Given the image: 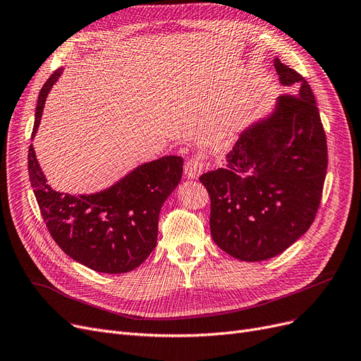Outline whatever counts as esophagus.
Returning a JSON list of instances; mask_svg holds the SVG:
<instances>
[{
	"instance_id": "34e87169",
	"label": "esophagus",
	"mask_w": 361,
	"mask_h": 361,
	"mask_svg": "<svg viewBox=\"0 0 361 361\" xmlns=\"http://www.w3.org/2000/svg\"><path fill=\"white\" fill-rule=\"evenodd\" d=\"M204 170H206V163L200 155L191 157L185 164V175L188 179H197Z\"/></svg>"
}]
</instances>
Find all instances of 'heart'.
I'll return each mask as SVG.
<instances>
[{
    "label": "heart",
    "instance_id": "1",
    "mask_svg": "<svg viewBox=\"0 0 361 361\" xmlns=\"http://www.w3.org/2000/svg\"><path fill=\"white\" fill-rule=\"evenodd\" d=\"M230 135H231V130L228 128L226 133H224V137H222V139H224V140H228Z\"/></svg>",
    "mask_w": 361,
    "mask_h": 361
}]
</instances>
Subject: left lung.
I'll use <instances>...</instances> for the list:
<instances>
[{"mask_svg":"<svg viewBox=\"0 0 361 361\" xmlns=\"http://www.w3.org/2000/svg\"><path fill=\"white\" fill-rule=\"evenodd\" d=\"M283 86L275 110L247 127L224 169L200 176L210 197V233L228 255L263 261L312 226L327 173V140L309 83L276 58Z\"/></svg>","mask_w":361,"mask_h":361,"instance_id":"left-lung-1","label":"left lung"}]
</instances>
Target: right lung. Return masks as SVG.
I'll return each mask as SVG.
<instances>
[{
  "label": "right lung",
  "mask_w": 361,
  "mask_h": 361,
  "mask_svg": "<svg viewBox=\"0 0 361 361\" xmlns=\"http://www.w3.org/2000/svg\"><path fill=\"white\" fill-rule=\"evenodd\" d=\"M61 73L58 68L40 91L32 137ZM182 166L180 157L167 155L135 167L104 191L70 195L47 185L32 145L28 151L30 182L49 233L68 257L100 273L131 271L155 250L159 210L179 185Z\"/></svg>",
  "instance_id": "add662e5"
}]
</instances>
